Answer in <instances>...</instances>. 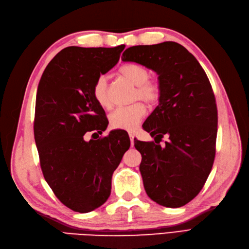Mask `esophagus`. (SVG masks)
<instances>
[{
	"mask_svg": "<svg viewBox=\"0 0 249 249\" xmlns=\"http://www.w3.org/2000/svg\"><path fill=\"white\" fill-rule=\"evenodd\" d=\"M129 136H130V140H131V146H134V135L132 133H130Z\"/></svg>",
	"mask_w": 249,
	"mask_h": 249,
	"instance_id": "obj_1",
	"label": "esophagus"
}]
</instances>
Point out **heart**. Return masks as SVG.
<instances>
[{
	"label": "heart",
	"instance_id": "b5f03b06",
	"mask_svg": "<svg viewBox=\"0 0 249 249\" xmlns=\"http://www.w3.org/2000/svg\"><path fill=\"white\" fill-rule=\"evenodd\" d=\"M118 74L136 86L133 92V101L141 100L149 106L159 101L161 94L159 82L149 79V71L146 67L136 63H126L119 67ZM92 95L103 109L108 110L111 108L112 104L106 77L100 76L96 78L92 85ZM145 111L146 109L142 103H135L127 107L118 108L110 114V125L113 129L134 131L145 115Z\"/></svg>",
	"mask_w": 249,
	"mask_h": 249
}]
</instances>
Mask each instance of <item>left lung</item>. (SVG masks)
I'll list each match as a JSON object with an SVG mask.
<instances>
[{"mask_svg":"<svg viewBox=\"0 0 249 249\" xmlns=\"http://www.w3.org/2000/svg\"><path fill=\"white\" fill-rule=\"evenodd\" d=\"M158 74L159 105L143 124L155 142L135 140L142 160L145 192L157 203L179 208L202 189L212 169L217 136V106L199 62L178 42L135 46L122 56ZM169 140L162 147L164 137Z\"/></svg>","mask_w":249,"mask_h":249,"instance_id":"8db88e82","label":"left lung"}]
</instances>
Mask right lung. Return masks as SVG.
Masks as SVG:
<instances>
[{
  "label": "right lung",
  "mask_w": 249,
  "mask_h": 249,
  "mask_svg": "<svg viewBox=\"0 0 249 249\" xmlns=\"http://www.w3.org/2000/svg\"><path fill=\"white\" fill-rule=\"evenodd\" d=\"M124 47L65 48L51 60L39 81L34 138L41 170L57 198L74 212H91L106 202L113 172L131 144L120 131L84 138L87 132L102 134L107 129L92 85L116 65Z\"/></svg>",
  "instance_id": "right-lung-1"
}]
</instances>
